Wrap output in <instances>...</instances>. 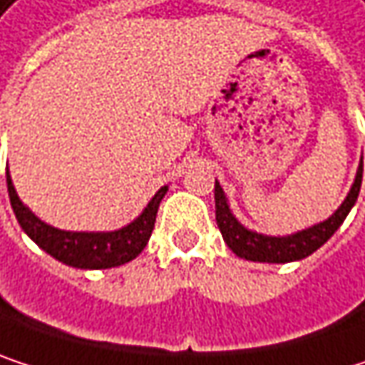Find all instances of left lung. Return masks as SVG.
<instances>
[{"label": "left lung", "mask_w": 365, "mask_h": 365, "mask_svg": "<svg viewBox=\"0 0 365 365\" xmlns=\"http://www.w3.org/2000/svg\"><path fill=\"white\" fill-rule=\"evenodd\" d=\"M361 175H364V165H359L355 182L351 185L346 198L342 200V205L329 215L326 222L315 224V226L300 230L296 235H287V237H266V235H257L254 230H247L232 215L222 185L215 182V222H217V228H220L226 245L239 257H245L252 262H268V264H285V262L302 259L313 252H317L340 228V224L344 222V217L349 215V211L353 209V205L359 196Z\"/></svg>", "instance_id": "obj_1"}]
</instances>
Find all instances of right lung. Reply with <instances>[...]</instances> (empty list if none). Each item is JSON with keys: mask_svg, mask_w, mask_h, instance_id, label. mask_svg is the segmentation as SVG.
<instances>
[{"mask_svg": "<svg viewBox=\"0 0 365 365\" xmlns=\"http://www.w3.org/2000/svg\"><path fill=\"white\" fill-rule=\"evenodd\" d=\"M8 182V194H10V205L14 209V215L21 224V228L36 241L37 245L56 257L63 264H69L73 268H113L120 264H126L135 259L143 252V247L150 241V235L154 230L158 205L163 196L167 194L169 185H163L143 213L133 220L128 226L113 230V232H69V230H58L48 224H43L36 213H31L19 198L10 173H6Z\"/></svg>", "mask_w": 365, "mask_h": 365, "instance_id": "1", "label": "right lung"}]
</instances>
